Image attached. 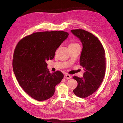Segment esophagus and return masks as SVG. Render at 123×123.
I'll return each mask as SVG.
<instances>
[{
	"label": "esophagus",
	"mask_w": 123,
	"mask_h": 123,
	"mask_svg": "<svg viewBox=\"0 0 123 123\" xmlns=\"http://www.w3.org/2000/svg\"><path fill=\"white\" fill-rule=\"evenodd\" d=\"M64 77L66 79H71V76L70 75H69V74H65V75H64Z\"/></svg>",
	"instance_id": "34e87169"
}]
</instances>
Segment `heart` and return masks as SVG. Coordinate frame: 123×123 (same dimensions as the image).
Instances as JSON below:
<instances>
[{"instance_id":"heart-1","label":"heart","mask_w":123,"mask_h":123,"mask_svg":"<svg viewBox=\"0 0 123 123\" xmlns=\"http://www.w3.org/2000/svg\"><path fill=\"white\" fill-rule=\"evenodd\" d=\"M76 45H78V44L77 43H71L70 44L69 47H72V46H76Z\"/></svg>"}]
</instances>
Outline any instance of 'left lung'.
I'll return each instance as SVG.
<instances>
[{"label": "left lung", "mask_w": 123, "mask_h": 123, "mask_svg": "<svg viewBox=\"0 0 123 123\" xmlns=\"http://www.w3.org/2000/svg\"><path fill=\"white\" fill-rule=\"evenodd\" d=\"M82 43L80 64L84 68L83 77L73 76L78 83L73 93L80 98L91 95L102 84L106 71L105 51L99 39L83 29L71 30Z\"/></svg>", "instance_id": "left-lung-1"}]
</instances>
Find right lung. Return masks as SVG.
Listing matches in <instances>:
<instances>
[{
    "label": "right lung",
    "mask_w": 123,
    "mask_h": 123,
    "mask_svg": "<svg viewBox=\"0 0 123 123\" xmlns=\"http://www.w3.org/2000/svg\"><path fill=\"white\" fill-rule=\"evenodd\" d=\"M68 35L61 31L37 32L25 37L16 45L14 73L21 87L34 99L43 101L52 97L55 86L64 77L59 71L50 73L46 61L54 58L57 49Z\"/></svg>",
    "instance_id": "right-lung-1"
}]
</instances>
